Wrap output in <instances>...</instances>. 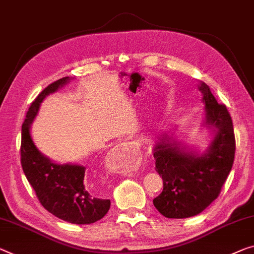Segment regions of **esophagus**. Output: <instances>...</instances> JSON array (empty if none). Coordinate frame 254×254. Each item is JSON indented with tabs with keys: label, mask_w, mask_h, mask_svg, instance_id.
Masks as SVG:
<instances>
[{
	"label": "esophagus",
	"mask_w": 254,
	"mask_h": 254,
	"mask_svg": "<svg viewBox=\"0 0 254 254\" xmlns=\"http://www.w3.org/2000/svg\"><path fill=\"white\" fill-rule=\"evenodd\" d=\"M120 159H126L132 165H138L142 160V155H140V150L137 144L134 142H124L118 144L108 152L107 158H105V166L111 168L117 160Z\"/></svg>",
	"instance_id": "34e87169"
}]
</instances>
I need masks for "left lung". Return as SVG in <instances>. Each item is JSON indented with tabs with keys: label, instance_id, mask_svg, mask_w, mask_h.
I'll use <instances>...</instances> for the list:
<instances>
[{
	"label": "left lung",
	"instance_id": "left-lung-1",
	"mask_svg": "<svg viewBox=\"0 0 254 254\" xmlns=\"http://www.w3.org/2000/svg\"><path fill=\"white\" fill-rule=\"evenodd\" d=\"M205 105L203 126L213 139L203 153L190 151L167 132L153 147L155 170L162 177L163 190L153 200L167 218L183 219L201 213L220 194L235 157V135L226 105L219 104L205 83L198 85Z\"/></svg>",
	"mask_w": 254,
	"mask_h": 254
}]
</instances>
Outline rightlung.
<instances>
[{"label": "right lung", "instance_id": "obj_1", "mask_svg": "<svg viewBox=\"0 0 254 254\" xmlns=\"http://www.w3.org/2000/svg\"><path fill=\"white\" fill-rule=\"evenodd\" d=\"M69 80V77H64L50 84L29 107L21 129V167L41 204L49 212L70 224L88 225L107 214L110 200L93 196L85 189L86 168L53 162L38 151L30 135V126L43 100L64 87Z\"/></svg>", "mask_w": 254, "mask_h": 254}]
</instances>
